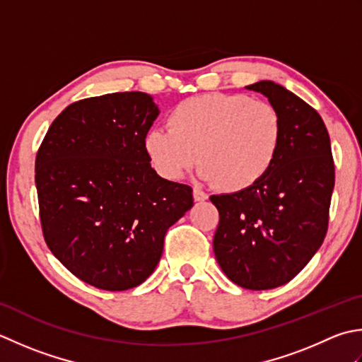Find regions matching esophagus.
I'll use <instances>...</instances> for the list:
<instances>
[{
    "label": "esophagus",
    "instance_id": "obj_1",
    "mask_svg": "<svg viewBox=\"0 0 362 362\" xmlns=\"http://www.w3.org/2000/svg\"><path fill=\"white\" fill-rule=\"evenodd\" d=\"M192 194H194V200H195V202H204V200H208V194H204V192L200 190L198 187H194V192H192Z\"/></svg>",
    "mask_w": 362,
    "mask_h": 362
}]
</instances>
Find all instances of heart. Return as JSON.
<instances>
[{
	"label": "heart",
	"instance_id": "b5f03b06",
	"mask_svg": "<svg viewBox=\"0 0 362 362\" xmlns=\"http://www.w3.org/2000/svg\"><path fill=\"white\" fill-rule=\"evenodd\" d=\"M283 136V119L270 103L216 92L178 103L167 129L146 132L144 150L162 178L180 180L197 162L202 180L235 194L270 172Z\"/></svg>",
	"mask_w": 362,
	"mask_h": 362
}]
</instances>
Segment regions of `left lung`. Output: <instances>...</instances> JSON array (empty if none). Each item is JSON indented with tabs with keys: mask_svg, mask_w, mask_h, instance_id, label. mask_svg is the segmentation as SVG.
I'll return each mask as SVG.
<instances>
[{
	"mask_svg": "<svg viewBox=\"0 0 362 362\" xmlns=\"http://www.w3.org/2000/svg\"><path fill=\"white\" fill-rule=\"evenodd\" d=\"M247 88L278 109L284 136L274 167L259 182L211 197L220 217L214 253L233 283L265 291L298 275L325 239L334 160L327 127L314 107L274 81Z\"/></svg>",
	"mask_w": 362,
	"mask_h": 362,
	"instance_id": "8db88e82",
	"label": "left lung"
}]
</instances>
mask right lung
Masks as SVG:
<instances>
[{
	"mask_svg": "<svg viewBox=\"0 0 362 362\" xmlns=\"http://www.w3.org/2000/svg\"><path fill=\"white\" fill-rule=\"evenodd\" d=\"M159 114L144 92L71 103L35 156L43 238L65 269L103 291L142 284L168 228L194 206L192 187L160 178L144 150Z\"/></svg>",
	"mask_w": 362,
	"mask_h": 362,
	"instance_id": "add662e5",
	"label": "right lung"
}]
</instances>
